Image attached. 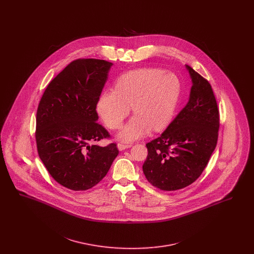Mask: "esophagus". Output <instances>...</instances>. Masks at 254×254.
Instances as JSON below:
<instances>
[{
  "label": "esophagus",
  "mask_w": 254,
  "mask_h": 254,
  "mask_svg": "<svg viewBox=\"0 0 254 254\" xmlns=\"http://www.w3.org/2000/svg\"><path fill=\"white\" fill-rule=\"evenodd\" d=\"M131 145H126V144H118L117 145V147H118V149L122 151V150H125V149H127V148H128V147H130Z\"/></svg>",
  "instance_id": "obj_1"
}]
</instances>
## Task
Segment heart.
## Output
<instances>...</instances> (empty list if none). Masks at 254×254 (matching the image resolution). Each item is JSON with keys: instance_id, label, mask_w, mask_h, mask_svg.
Here are the masks:
<instances>
[{"instance_id": "heart-1", "label": "heart", "mask_w": 254, "mask_h": 254, "mask_svg": "<svg viewBox=\"0 0 254 254\" xmlns=\"http://www.w3.org/2000/svg\"><path fill=\"white\" fill-rule=\"evenodd\" d=\"M181 94L176 74L161 68H141L122 75L114 90H105L97 101L99 116L110 129L121 127L130 112L135 114L117 138L129 143L150 129L161 131L171 121Z\"/></svg>"}]
</instances>
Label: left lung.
<instances>
[{"instance_id": "8db88e82", "label": "left lung", "mask_w": 254, "mask_h": 254, "mask_svg": "<svg viewBox=\"0 0 254 254\" xmlns=\"http://www.w3.org/2000/svg\"><path fill=\"white\" fill-rule=\"evenodd\" d=\"M191 79L188 104L157 139L146 144L145 178L162 190L192 184L205 169L217 144L219 111L211 85L186 64Z\"/></svg>"}]
</instances>
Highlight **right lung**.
Listing matches in <instances>:
<instances>
[{
    "label": "right lung",
    "instance_id": "right-lung-1",
    "mask_svg": "<svg viewBox=\"0 0 254 254\" xmlns=\"http://www.w3.org/2000/svg\"><path fill=\"white\" fill-rule=\"evenodd\" d=\"M112 64L98 59L73 61L49 83L40 101L39 157L53 179L66 189L94 187L119 153L116 144H93L109 136L97 123L96 105Z\"/></svg>",
    "mask_w": 254,
    "mask_h": 254
}]
</instances>
